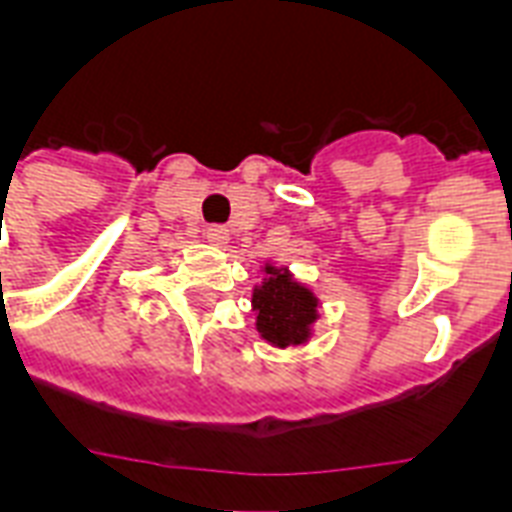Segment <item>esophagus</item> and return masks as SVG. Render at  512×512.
<instances>
[{
  "label": "esophagus",
  "mask_w": 512,
  "mask_h": 512,
  "mask_svg": "<svg viewBox=\"0 0 512 512\" xmlns=\"http://www.w3.org/2000/svg\"><path fill=\"white\" fill-rule=\"evenodd\" d=\"M204 236H207L209 244H215V247H223V244H228V239H231V233H228L225 225H209Z\"/></svg>",
  "instance_id": "34e87169"
}]
</instances>
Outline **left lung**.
<instances>
[{
    "instance_id": "obj_1",
    "label": "left lung",
    "mask_w": 512,
    "mask_h": 512,
    "mask_svg": "<svg viewBox=\"0 0 512 512\" xmlns=\"http://www.w3.org/2000/svg\"><path fill=\"white\" fill-rule=\"evenodd\" d=\"M268 279L263 287L255 289L252 305L257 311V332L279 348L300 345L311 335V324L316 321V297L292 281L287 271L268 265Z\"/></svg>"
}]
</instances>
